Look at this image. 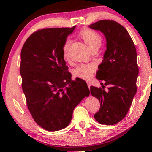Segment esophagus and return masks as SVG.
<instances>
[{
	"label": "esophagus",
	"instance_id": "34e87169",
	"mask_svg": "<svg viewBox=\"0 0 152 152\" xmlns=\"http://www.w3.org/2000/svg\"><path fill=\"white\" fill-rule=\"evenodd\" d=\"M86 83H87V85H88V88H90V87H91V82H86Z\"/></svg>",
	"mask_w": 152,
	"mask_h": 152
}]
</instances>
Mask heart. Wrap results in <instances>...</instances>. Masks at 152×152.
I'll use <instances>...</instances> for the list:
<instances>
[{
	"label": "heart",
	"mask_w": 152,
	"mask_h": 152,
	"mask_svg": "<svg viewBox=\"0 0 152 152\" xmlns=\"http://www.w3.org/2000/svg\"><path fill=\"white\" fill-rule=\"evenodd\" d=\"M80 37L88 48L92 50L94 48H99L102 44V37L99 33L94 30L84 28L79 33ZM69 42L67 41L63 47V57L66 61L69 60L68 56ZM96 67L94 64H80L73 71V75L76 78L89 80L93 75Z\"/></svg>",
	"instance_id": "1"
}]
</instances>
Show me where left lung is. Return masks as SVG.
Segmentation results:
<instances>
[{"instance_id": "left-lung-1", "label": "left lung", "mask_w": 152, "mask_h": 152, "mask_svg": "<svg viewBox=\"0 0 152 152\" xmlns=\"http://www.w3.org/2000/svg\"><path fill=\"white\" fill-rule=\"evenodd\" d=\"M101 31L106 37L107 50L99 66L96 78L109 86H91V93L101 102L94 119L102 125L120 122L127 115L137 92L139 68L134 43L125 28L117 22L102 20L89 25ZM102 84H103L102 83Z\"/></svg>"}]
</instances>
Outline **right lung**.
I'll return each instance as SVG.
<instances>
[{"instance_id":"1","label":"right lung","mask_w":152,"mask_h":152,"mask_svg":"<svg viewBox=\"0 0 152 152\" xmlns=\"http://www.w3.org/2000/svg\"><path fill=\"white\" fill-rule=\"evenodd\" d=\"M75 27L36 31L20 52V73L28 109L37 124L50 132L66 127L74 108L90 94L85 81L72 80L63 57L66 38Z\"/></svg>"}]
</instances>
